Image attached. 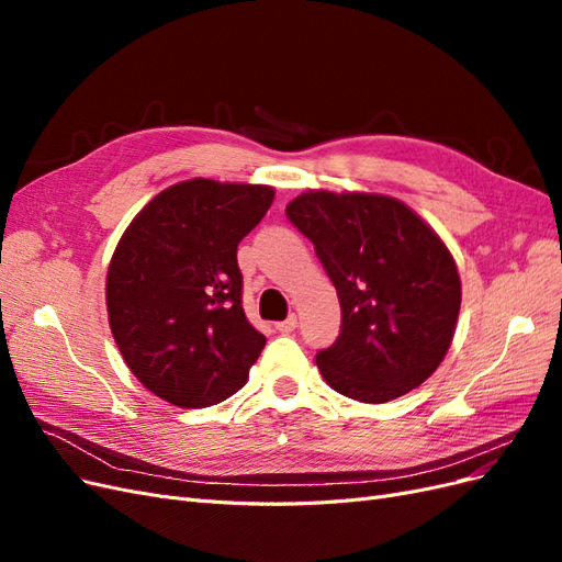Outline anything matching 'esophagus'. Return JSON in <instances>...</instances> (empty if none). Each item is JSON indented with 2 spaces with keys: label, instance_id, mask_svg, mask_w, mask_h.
<instances>
[{
  "label": "esophagus",
  "instance_id": "34e87169",
  "mask_svg": "<svg viewBox=\"0 0 562 562\" xmlns=\"http://www.w3.org/2000/svg\"><path fill=\"white\" fill-rule=\"evenodd\" d=\"M295 328H297V316H295V314H291V316H288L285 321H279V323H277V330H279V333H283V335L293 333Z\"/></svg>",
  "mask_w": 562,
  "mask_h": 562
}]
</instances>
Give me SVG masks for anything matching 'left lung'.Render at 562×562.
I'll return each instance as SVG.
<instances>
[{
    "instance_id": "1",
    "label": "left lung",
    "mask_w": 562,
    "mask_h": 562,
    "mask_svg": "<svg viewBox=\"0 0 562 562\" xmlns=\"http://www.w3.org/2000/svg\"><path fill=\"white\" fill-rule=\"evenodd\" d=\"M285 215L314 244L342 307L339 337L316 353L328 386L386 403L429 380L452 345L462 304L443 239L384 194L310 190Z\"/></svg>"
}]
</instances>
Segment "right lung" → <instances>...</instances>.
Listing matches in <instances>:
<instances>
[{
	"mask_svg": "<svg viewBox=\"0 0 562 562\" xmlns=\"http://www.w3.org/2000/svg\"><path fill=\"white\" fill-rule=\"evenodd\" d=\"M274 201V187L184 180L131 220L108 269L112 337L151 394L209 407L248 382L265 349L241 307L236 246Z\"/></svg>",
	"mask_w": 562,
	"mask_h": 562,
	"instance_id": "1",
	"label": "right lung"
}]
</instances>
